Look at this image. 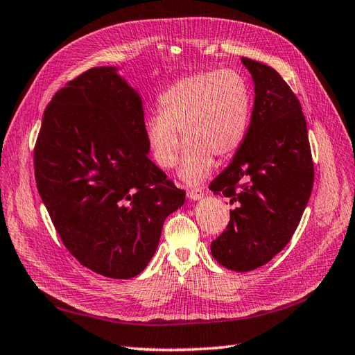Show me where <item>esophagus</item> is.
<instances>
[{"mask_svg":"<svg viewBox=\"0 0 355 355\" xmlns=\"http://www.w3.org/2000/svg\"><path fill=\"white\" fill-rule=\"evenodd\" d=\"M188 198L191 200H199L204 198V190H202V188H190V190H188Z\"/></svg>","mask_w":355,"mask_h":355,"instance_id":"34e87169","label":"esophagus"}]
</instances>
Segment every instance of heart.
I'll use <instances>...</instances> for the list:
<instances>
[{"mask_svg":"<svg viewBox=\"0 0 355 355\" xmlns=\"http://www.w3.org/2000/svg\"><path fill=\"white\" fill-rule=\"evenodd\" d=\"M159 113L144 124L155 162L164 170L178 164L183 135L184 161L179 176L199 184L211 171L214 157L225 161L237 153L251 119V90L234 70L199 71L173 83L157 99Z\"/></svg>","mask_w":355,"mask_h":355,"instance_id":"1","label":"heart"}]
</instances>
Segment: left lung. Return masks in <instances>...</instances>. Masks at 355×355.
Here are the masks:
<instances>
[{
    "instance_id": "8db88e82",
    "label": "left lung",
    "mask_w": 355,
    "mask_h": 355,
    "mask_svg": "<svg viewBox=\"0 0 355 355\" xmlns=\"http://www.w3.org/2000/svg\"><path fill=\"white\" fill-rule=\"evenodd\" d=\"M254 81V108L242 147L209 184L230 198L227 230L211 242V254L228 270L245 272L268 263L286 247L314 184L306 119L276 70L242 58Z\"/></svg>"
}]
</instances>
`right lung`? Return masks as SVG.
<instances>
[{"instance_id":"1","label":"right lung","mask_w":355,"mask_h":355,"mask_svg":"<svg viewBox=\"0 0 355 355\" xmlns=\"http://www.w3.org/2000/svg\"><path fill=\"white\" fill-rule=\"evenodd\" d=\"M116 70L90 69L55 93L33 164L70 254L101 276L132 279L153 257L185 191L150 161L142 99Z\"/></svg>"}]
</instances>
